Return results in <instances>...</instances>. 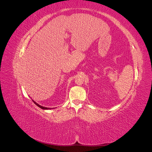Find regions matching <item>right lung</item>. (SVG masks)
I'll return each instance as SVG.
<instances>
[{
  "mask_svg": "<svg viewBox=\"0 0 152 152\" xmlns=\"http://www.w3.org/2000/svg\"><path fill=\"white\" fill-rule=\"evenodd\" d=\"M32 101H33V102L37 106V107H39V108H42V109H43V110H51V109H53V108H47V107H42V106H41V105H40L39 104H38L37 103H36L35 101H34L33 99H32Z\"/></svg>",
  "mask_w": 152,
  "mask_h": 152,
  "instance_id": "obj_1",
  "label": "right lung"
}]
</instances>
